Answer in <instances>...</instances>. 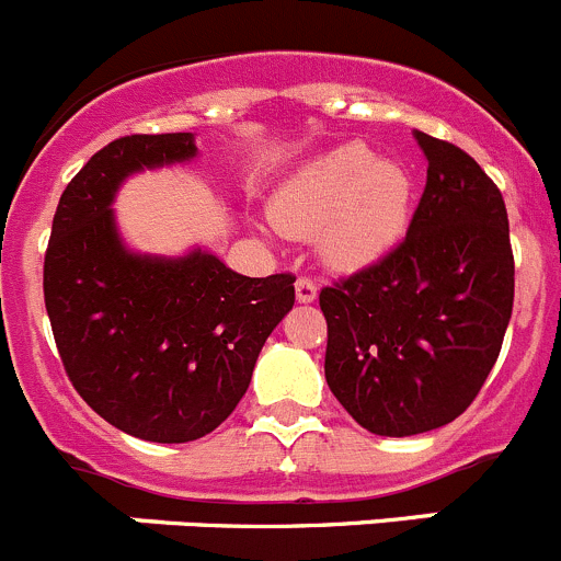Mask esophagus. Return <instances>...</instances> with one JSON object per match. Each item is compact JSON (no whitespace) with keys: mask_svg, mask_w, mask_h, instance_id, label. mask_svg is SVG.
<instances>
[{"mask_svg":"<svg viewBox=\"0 0 561 561\" xmlns=\"http://www.w3.org/2000/svg\"><path fill=\"white\" fill-rule=\"evenodd\" d=\"M314 298H318V285H314L312 279H307V276L296 279V301L298 304H312Z\"/></svg>","mask_w":561,"mask_h":561,"instance_id":"34e87169","label":"esophagus"}]
</instances>
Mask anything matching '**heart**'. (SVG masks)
<instances>
[{"instance_id": "heart-1", "label": "heart", "mask_w": 561, "mask_h": 561, "mask_svg": "<svg viewBox=\"0 0 561 561\" xmlns=\"http://www.w3.org/2000/svg\"><path fill=\"white\" fill-rule=\"evenodd\" d=\"M413 178L394 159L345 142L304 161L271 199V221L287 238L314 236L329 268L356 271L383 257L405 232Z\"/></svg>"}]
</instances>
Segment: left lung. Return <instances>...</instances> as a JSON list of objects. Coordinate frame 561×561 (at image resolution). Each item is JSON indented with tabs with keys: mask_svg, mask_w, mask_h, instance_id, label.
Returning a JSON list of instances; mask_svg holds the SVG:
<instances>
[{
	"mask_svg": "<svg viewBox=\"0 0 561 561\" xmlns=\"http://www.w3.org/2000/svg\"><path fill=\"white\" fill-rule=\"evenodd\" d=\"M425 194L405 241L320 290L325 383L364 431L416 436L458 419L513 314L515 263L496 183L455 145L413 130Z\"/></svg>",
	"mask_w": 561,
	"mask_h": 561,
	"instance_id": "left-lung-1",
	"label": "left lung"
}]
</instances>
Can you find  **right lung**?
Listing matches in <instances>:
<instances>
[{"instance_id": "obj_1", "label": "right lung", "mask_w": 561, "mask_h": 561, "mask_svg": "<svg viewBox=\"0 0 561 561\" xmlns=\"http://www.w3.org/2000/svg\"><path fill=\"white\" fill-rule=\"evenodd\" d=\"M197 159L194 134L119 136L68 183L54 214L43 296L73 389L108 425L156 444L208 436L247 394L296 276L236 274L216 254H139L112 203L125 178Z\"/></svg>"}]
</instances>
